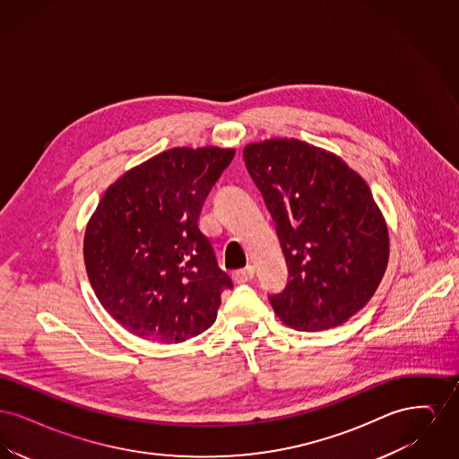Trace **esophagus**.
Returning a JSON list of instances; mask_svg holds the SVG:
<instances>
[{"label": "esophagus", "mask_w": 459, "mask_h": 459, "mask_svg": "<svg viewBox=\"0 0 459 459\" xmlns=\"http://www.w3.org/2000/svg\"><path fill=\"white\" fill-rule=\"evenodd\" d=\"M255 277V268L251 266V264H247L246 268H240V270H236L234 273H232V279L238 282V284H242V282H247V281H251Z\"/></svg>", "instance_id": "obj_1"}]
</instances>
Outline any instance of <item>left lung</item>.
I'll use <instances>...</instances> for the list:
<instances>
[{
    "mask_svg": "<svg viewBox=\"0 0 459 459\" xmlns=\"http://www.w3.org/2000/svg\"><path fill=\"white\" fill-rule=\"evenodd\" d=\"M242 153L289 268L284 290L270 296L275 315L305 332L346 324L389 262L387 223L368 184L341 156L299 139L251 143Z\"/></svg>",
    "mask_w": 459,
    "mask_h": 459,
    "instance_id": "left-lung-1",
    "label": "left lung"
}]
</instances>
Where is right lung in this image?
<instances>
[{"instance_id": "add662e5", "label": "right lung", "mask_w": 459, "mask_h": 459, "mask_svg": "<svg viewBox=\"0 0 459 459\" xmlns=\"http://www.w3.org/2000/svg\"><path fill=\"white\" fill-rule=\"evenodd\" d=\"M234 154L217 146L156 154L115 180L89 219V282L134 335L177 344L217 320L220 296L232 281L197 219Z\"/></svg>"}]
</instances>
